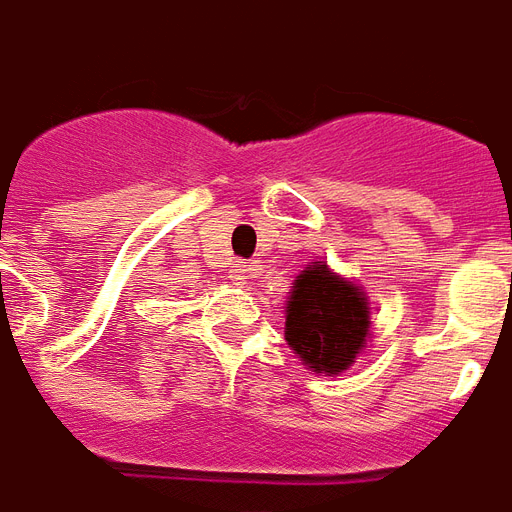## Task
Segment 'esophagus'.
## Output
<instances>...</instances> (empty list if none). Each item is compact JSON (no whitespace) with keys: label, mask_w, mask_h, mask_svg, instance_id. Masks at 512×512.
<instances>
[{"label":"esophagus","mask_w":512,"mask_h":512,"mask_svg":"<svg viewBox=\"0 0 512 512\" xmlns=\"http://www.w3.org/2000/svg\"><path fill=\"white\" fill-rule=\"evenodd\" d=\"M229 278H232L237 286H242L245 280L251 278V267H248L245 261H240V264H234V267H232V275H229Z\"/></svg>","instance_id":"34e87169"}]
</instances>
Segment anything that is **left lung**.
Returning <instances> with one entry per match:
<instances>
[{
  "instance_id": "8db88e82",
  "label": "left lung",
  "mask_w": 512,
  "mask_h": 512,
  "mask_svg": "<svg viewBox=\"0 0 512 512\" xmlns=\"http://www.w3.org/2000/svg\"><path fill=\"white\" fill-rule=\"evenodd\" d=\"M370 302L361 286L340 278L326 261L299 272L288 291L286 340L307 370L340 375L367 348Z\"/></svg>"
}]
</instances>
